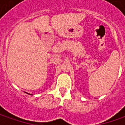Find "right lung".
Returning <instances> with one entry per match:
<instances>
[{
  "instance_id": "right-lung-1",
  "label": "right lung",
  "mask_w": 125,
  "mask_h": 125,
  "mask_svg": "<svg viewBox=\"0 0 125 125\" xmlns=\"http://www.w3.org/2000/svg\"><path fill=\"white\" fill-rule=\"evenodd\" d=\"M27 94H28V93H27Z\"/></svg>"
}]
</instances>
